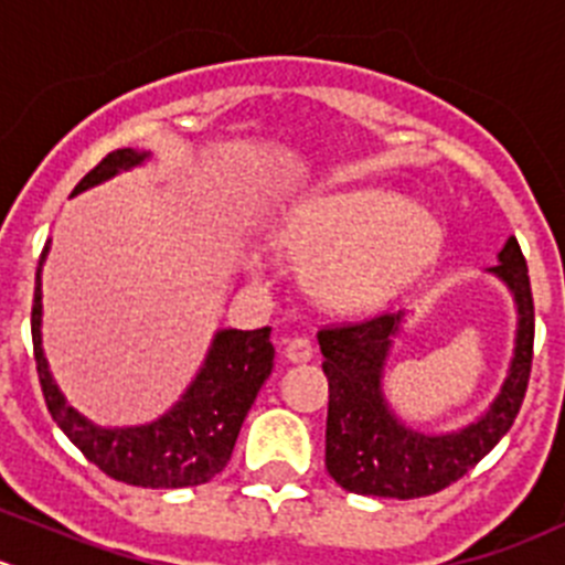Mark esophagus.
I'll list each match as a JSON object with an SVG mask.
<instances>
[{
    "instance_id": "1",
    "label": "esophagus",
    "mask_w": 565,
    "mask_h": 565,
    "mask_svg": "<svg viewBox=\"0 0 565 565\" xmlns=\"http://www.w3.org/2000/svg\"><path fill=\"white\" fill-rule=\"evenodd\" d=\"M315 354V345L309 337H292V340L287 342V348H284V356H287L289 362H309Z\"/></svg>"
}]
</instances>
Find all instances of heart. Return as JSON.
<instances>
[{
  "label": "heart",
  "mask_w": 565,
  "mask_h": 565,
  "mask_svg": "<svg viewBox=\"0 0 565 565\" xmlns=\"http://www.w3.org/2000/svg\"><path fill=\"white\" fill-rule=\"evenodd\" d=\"M437 231L424 209L387 192L315 200L287 220L278 247L309 258V289L334 309H373L420 276Z\"/></svg>",
  "instance_id": "1"
}]
</instances>
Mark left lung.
I'll list each match as a JSON object with an SVG mask.
<instances>
[{"label":"left lung","mask_w":565,"mask_h":565,"mask_svg":"<svg viewBox=\"0 0 565 565\" xmlns=\"http://www.w3.org/2000/svg\"><path fill=\"white\" fill-rule=\"evenodd\" d=\"M497 273L519 303L515 356L499 398L477 424L451 435H426L395 418L382 393V371L402 315L382 312L360 323L318 331L329 379L326 468L340 488L362 497L418 499L466 477L513 426L532 371L535 303L519 239L499 253Z\"/></svg>","instance_id":"left-lung-1"}]
</instances>
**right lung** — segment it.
<instances>
[{
  "mask_svg": "<svg viewBox=\"0 0 565 565\" xmlns=\"http://www.w3.org/2000/svg\"><path fill=\"white\" fill-rule=\"evenodd\" d=\"M145 158L147 152H136L130 147L108 152L72 194L108 181L110 175L130 170ZM44 256L46 245L41 250V262ZM41 262L30 315L33 356L46 409L63 435L75 443L88 462L116 482L139 488H194L217 477L228 466L242 420L273 371L276 348L270 342V326L256 331H217L198 379L163 418L130 429H99L68 407L46 367L41 348Z\"/></svg>",
  "mask_w": 565,
  "mask_h": 565,
  "instance_id": "obj_1",
  "label": "right lung"
}]
</instances>
